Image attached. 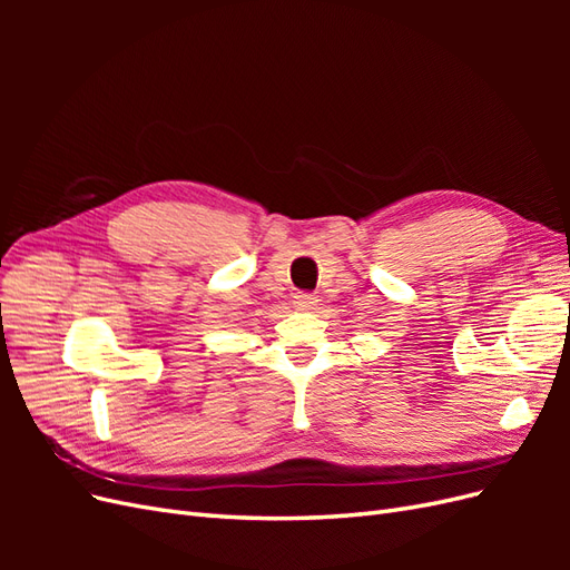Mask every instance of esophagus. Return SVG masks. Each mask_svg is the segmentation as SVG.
I'll return each mask as SVG.
<instances>
[{"instance_id":"1","label":"esophagus","mask_w":570,"mask_h":570,"mask_svg":"<svg viewBox=\"0 0 570 570\" xmlns=\"http://www.w3.org/2000/svg\"><path fill=\"white\" fill-rule=\"evenodd\" d=\"M292 299H295L297 308H314L316 302H318L314 292H295V297H292Z\"/></svg>"}]
</instances>
